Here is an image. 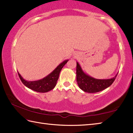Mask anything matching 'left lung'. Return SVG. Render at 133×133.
<instances>
[{
	"label": "left lung",
	"instance_id": "left-lung-1",
	"mask_svg": "<svg viewBox=\"0 0 133 133\" xmlns=\"http://www.w3.org/2000/svg\"><path fill=\"white\" fill-rule=\"evenodd\" d=\"M116 75L112 78L98 79L89 76L83 71L79 63L76 62V81L82 91L88 93H96L109 87L116 79Z\"/></svg>",
	"mask_w": 133,
	"mask_h": 133
}]
</instances>
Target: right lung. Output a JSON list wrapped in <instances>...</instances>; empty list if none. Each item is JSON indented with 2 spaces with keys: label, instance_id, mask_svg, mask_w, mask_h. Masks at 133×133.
<instances>
[{
  "label": "right lung",
  "instance_id": "1",
  "mask_svg": "<svg viewBox=\"0 0 133 133\" xmlns=\"http://www.w3.org/2000/svg\"><path fill=\"white\" fill-rule=\"evenodd\" d=\"M69 59L63 61L61 63L52 71L45 78L35 81H28L24 79L19 72H18V76L23 84L29 89L37 92L45 93L54 89L57 84V82L59 78V74L62 69L67 63Z\"/></svg>",
  "mask_w": 133,
  "mask_h": 133
}]
</instances>
